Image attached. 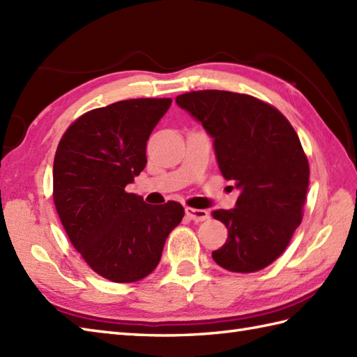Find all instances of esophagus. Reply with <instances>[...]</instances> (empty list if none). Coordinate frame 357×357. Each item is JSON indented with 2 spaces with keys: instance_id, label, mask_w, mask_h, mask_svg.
<instances>
[{
  "instance_id": "1",
  "label": "esophagus",
  "mask_w": 357,
  "mask_h": 357,
  "mask_svg": "<svg viewBox=\"0 0 357 357\" xmlns=\"http://www.w3.org/2000/svg\"><path fill=\"white\" fill-rule=\"evenodd\" d=\"M185 215L190 218V219H193L195 222H202V221H206V219L210 218L207 210L192 208V207H185Z\"/></svg>"
}]
</instances>
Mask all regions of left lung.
I'll return each instance as SVG.
<instances>
[{
	"label": "left lung",
	"mask_w": 357,
	"mask_h": 357,
	"mask_svg": "<svg viewBox=\"0 0 357 357\" xmlns=\"http://www.w3.org/2000/svg\"><path fill=\"white\" fill-rule=\"evenodd\" d=\"M176 104L213 138L219 170L241 192L213 218L229 229L211 256L234 273H253L284 253L302 221L310 167L288 119L257 98L225 90L176 96Z\"/></svg>",
	"instance_id": "8db88e82"
}]
</instances>
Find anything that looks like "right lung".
<instances>
[{
  "label": "right lung",
  "mask_w": 357,
  "mask_h": 357,
  "mask_svg": "<svg viewBox=\"0 0 357 357\" xmlns=\"http://www.w3.org/2000/svg\"><path fill=\"white\" fill-rule=\"evenodd\" d=\"M170 98H139L90 110L67 128L53 161V201L72 245L112 282L156 268L165 239L184 218L169 201L150 206L126 185L147 164L150 133Z\"/></svg>",
  "instance_id": "right-lung-1"
}]
</instances>
